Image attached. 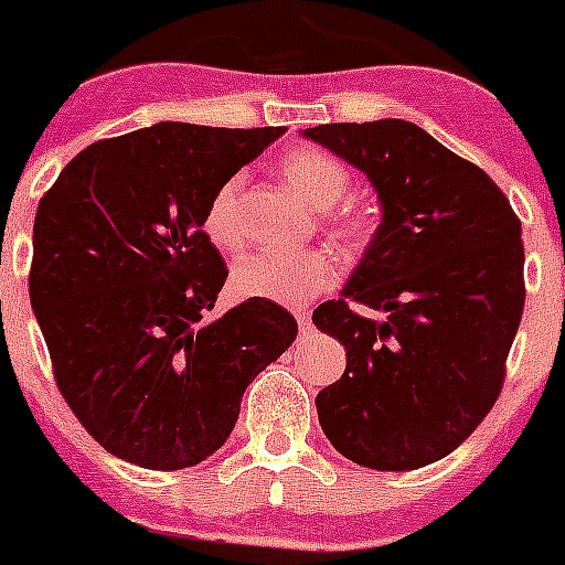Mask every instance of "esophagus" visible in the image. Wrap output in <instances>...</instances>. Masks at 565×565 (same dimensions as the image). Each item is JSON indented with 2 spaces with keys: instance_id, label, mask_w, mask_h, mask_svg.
Instances as JSON below:
<instances>
[{
  "instance_id": "obj_1",
  "label": "esophagus",
  "mask_w": 565,
  "mask_h": 565,
  "mask_svg": "<svg viewBox=\"0 0 565 565\" xmlns=\"http://www.w3.org/2000/svg\"><path fill=\"white\" fill-rule=\"evenodd\" d=\"M294 316H297V321H299V330L308 332L310 330V313H308V310H294Z\"/></svg>"
}]
</instances>
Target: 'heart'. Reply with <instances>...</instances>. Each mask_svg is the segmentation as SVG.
Masks as SVG:
<instances>
[{"label": "heart", "instance_id": "obj_1", "mask_svg": "<svg viewBox=\"0 0 565 565\" xmlns=\"http://www.w3.org/2000/svg\"><path fill=\"white\" fill-rule=\"evenodd\" d=\"M282 174L294 188L310 199L313 205H335L349 185V169L335 158L316 147H297L282 158ZM241 177H230L211 196L202 216V230L222 249H235L244 238L238 222ZM335 233L341 238H360L366 233V222L354 211L335 216ZM338 268L330 252H252L241 257L233 268V288L244 299H266V302L297 305L324 291L335 282Z\"/></svg>", "mask_w": 565, "mask_h": 565}]
</instances>
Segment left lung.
Wrapping results in <instances>:
<instances>
[{
  "label": "left lung",
  "instance_id": "obj_1",
  "mask_svg": "<svg viewBox=\"0 0 565 565\" xmlns=\"http://www.w3.org/2000/svg\"><path fill=\"white\" fill-rule=\"evenodd\" d=\"M305 138L363 171L383 205L341 299L313 310L347 349V372L316 396L321 429L358 466L422 469L458 449L502 391L524 310L521 222L480 166L411 121L319 125Z\"/></svg>",
  "mask_w": 565,
  "mask_h": 565
}]
</instances>
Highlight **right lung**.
<instances>
[{
  "instance_id": "1",
  "label": "right lung",
  "mask_w": 565,
  "mask_h": 565,
  "mask_svg": "<svg viewBox=\"0 0 565 565\" xmlns=\"http://www.w3.org/2000/svg\"><path fill=\"white\" fill-rule=\"evenodd\" d=\"M282 132L160 121L85 147L38 202L30 302L57 388L127 463L211 458L246 385L297 338L266 299L207 319L227 279L207 202Z\"/></svg>"
}]
</instances>
